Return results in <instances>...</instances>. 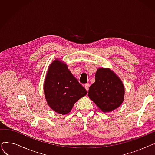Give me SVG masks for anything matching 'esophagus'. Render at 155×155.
I'll return each instance as SVG.
<instances>
[{
  "instance_id": "esophagus-1",
  "label": "esophagus",
  "mask_w": 155,
  "mask_h": 155,
  "mask_svg": "<svg viewBox=\"0 0 155 155\" xmlns=\"http://www.w3.org/2000/svg\"><path fill=\"white\" fill-rule=\"evenodd\" d=\"M85 88L86 89L87 91H88V88H89V84L87 83V84H85Z\"/></svg>"
}]
</instances>
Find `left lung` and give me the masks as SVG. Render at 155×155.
Here are the masks:
<instances>
[{"label": "left lung", "mask_w": 155, "mask_h": 155, "mask_svg": "<svg viewBox=\"0 0 155 155\" xmlns=\"http://www.w3.org/2000/svg\"><path fill=\"white\" fill-rule=\"evenodd\" d=\"M95 82L88 89V97L104 112L112 111L123 102L124 87L121 80L109 68H99Z\"/></svg>", "instance_id": "obj_1"}]
</instances>
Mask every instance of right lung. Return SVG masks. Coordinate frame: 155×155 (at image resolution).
<instances>
[{"label":"right lung","instance_id":"obj_1","mask_svg":"<svg viewBox=\"0 0 155 155\" xmlns=\"http://www.w3.org/2000/svg\"><path fill=\"white\" fill-rule=\"evenodd\" d=\"M44 92L49 106L62 115L69 113L75 103L87 94L67 65L57 59L48 68Z\"/></svg>","mask_w":155,"mask_h":155}]
</instances>
